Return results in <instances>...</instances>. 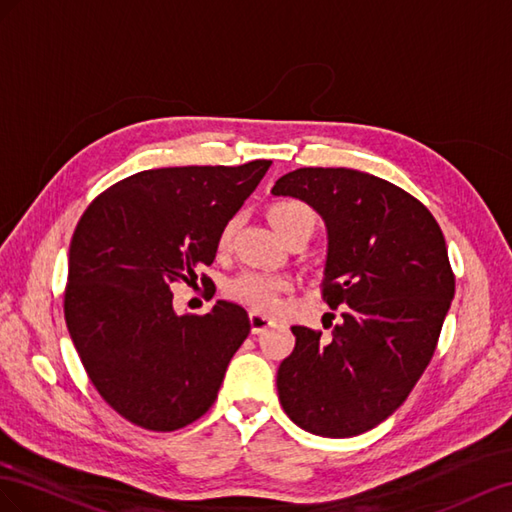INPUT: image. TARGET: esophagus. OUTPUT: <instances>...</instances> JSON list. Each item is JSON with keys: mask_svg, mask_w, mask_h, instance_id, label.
Masks as SVG:
<instances>
[{"mask_svg": "<svg viewBox=\"0 0 512 512\" xmlns=\"http://www.w3.org/2000/svg\"><path fill=\"white\" fill-rule=\"evenodd\" d=\"M248 321H251V332H253V334H261L264 330L276 326L270 317L261 315V313H255V311L248 313Z\"/></svg>", "mask_w": 512, "mask_h": 512, "instance_id": "34e87169", "label": "esophagus"}]
</instances>
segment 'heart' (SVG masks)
I'll list each match as a JSON object with an SVG mask.
<instances>
[{
    "mask_svg": "<svg viewBox=\"0 0 512 512\" xmlns=\"http://www.w3.org/2000/svg\"><path fill=\"white\" fill-rule=\"evenodd\" d=\"M270 223L279 231V236L285 238L287 233L296 229H315V214L309 206L300 201H279L268 210ZM233 221H229L218 238V246L225 248L233 236ZM289 289V281L279 279V276H270L264 272H242L236 279L227 283V294L255 311L272 313L281 302V294Z\"/></svg>",
    "mask_w": 512,
    "mask_h": 512,
    "instance_id": "1",
    "label": "heart"
}]
</instances>
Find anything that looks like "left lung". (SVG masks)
<instances>
[{
	"instance_id": "8db88e82",
	"label": "left lung",
	"mask_w": 512,
	"mask_h": 512,
	"mask_svg": "<svg viewBox=\"0 0 512 512\" xmlns=\"http://www.w3.org/2000/svg\"><path fill=\"white\" fill-rule=\"evenodd\" d=\"M272 195L321 216L324 300L345 306L328 345L291 328L296 347L276 373L281 405L313 435H360L407 399L435 352L455 296L444 233L418 199L356 169H296Z\"/></svg>"
}]
</instances>
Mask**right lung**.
<instances>
[{
    "mask_svg": "<svg viewBox=\"0 0 512 512\" xmlns=\"http://www.w3.org/2000/svg\"><path fill=\"white\" fill-rule=\"evenodd\" d=\"M270 165L139 171L81 216L66 326L100 397L133 425L175 431L212 407L251 321L227 300L206 315H178L169 285L197 281L195 270L212 264L223 227Z\"/></svg>",
    "mask_w": 512,
    "mask_h": 512,
    "instance_id": "obj_1",
    "label": "right lung"
}]
</instances>
